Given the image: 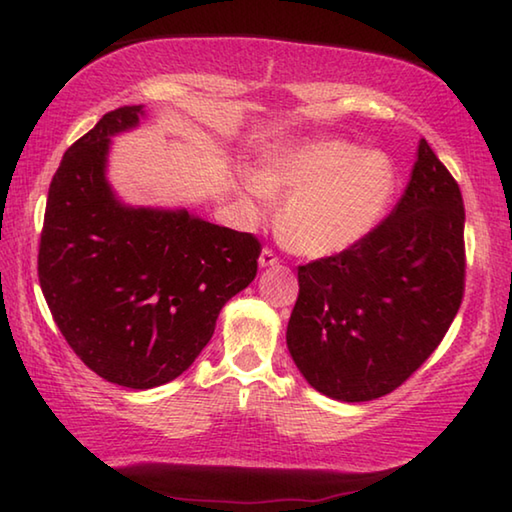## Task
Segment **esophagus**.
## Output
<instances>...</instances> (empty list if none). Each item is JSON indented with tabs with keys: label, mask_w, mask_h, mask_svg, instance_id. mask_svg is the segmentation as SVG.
I'll list each match as a JSON object with an SVG mask.
<instances>
[{
	"label": "esophagus",
	"mask_w": 512,
	"mask_h": 512,
	"mask_svg": "<svg viewBox=\"0 0 512 512\" xmlns=\"http://www.w3.org/2000/svg\"><path fill=\"white\" fill-rule=\"evenodd\" d=\"M259 266L262 268H268V266H280V259H277V255L273 253V250H262L259 253Z\"/></svg>",
	"instance_id": "34e87169"
}]
</instances>
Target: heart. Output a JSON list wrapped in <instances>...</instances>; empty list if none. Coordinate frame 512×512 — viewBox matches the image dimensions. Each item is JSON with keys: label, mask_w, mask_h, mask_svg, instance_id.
Instances as JSON below:
<instances>
[{"label": "heart", "mask_w": 512, "mask_h": 512, "mask_svg": "<svg viewBox=\"0 0 512 512\" xmlns=\"http://www.w3.org/2000/svg\"><path fill=\"white\" fill-rule=\"evenodd\" d=\"M237 189L248 214L266 219L275 194H290L280 230L307 257L348 253L386 219L400 189V171L386 151L348 140L287 146L262 171L239 169Z\"/></svg>", "instance_id": "heart-1"}]
</instances>
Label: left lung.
I'll return each instance as SVG.
<instances>
[{
	"mask_svg": "<svg viewBox=\"0 0 512 512\" xmlns=\"http://www.w3.org/2000/svg\"><path fill=\"white\" fill-rule=\"evenodd\" d=\"M463 225L461 189L420 140L391 216L348 253L298 268L287 348L311 388L377 400L429 359L463 300Z\"/></svg>",
	"mask_w": 512,
	"mask_h": 512,
	"instance_id": "left-lung-1",
	"label": "left lung"
}]
</instances>
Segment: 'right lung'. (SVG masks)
I'll return each mask as SVG.
<instances>
[{"label": "right lung", "instance_id": "1", "mask_svg": "<svg viewBox=\"0 0 512 512\" xmlns=\"http://www.w3.org/2000/svg\"><path fill=\"white\" fill-rule=\"evenodd\" d=\"M144 106L103 115L69 146L49 185L38 277L79 359L112 384L146 391L192 366L225 302L257 275L259 241L187 207L121 201L108 180L112 137Z\"/></svg>", "mask_w": 512, "mask_h": 512}]
</instances>
